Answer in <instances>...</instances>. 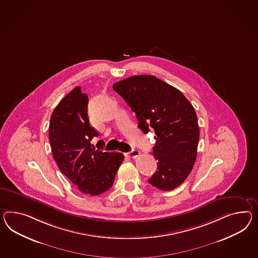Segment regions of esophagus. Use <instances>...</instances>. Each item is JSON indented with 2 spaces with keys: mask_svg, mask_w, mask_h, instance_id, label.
I'll return each mask as SVG.
<instances>
[{
  "mask_svg": "<svg viewBox=\"0 0 258 258\" xmlns=\"http://www.w3.org/2000/svg\"><path fill=\"white\" fill-rule=\"evenodd\" d=\"M126 155L130 158H137L138 156H139V152L138 150H132L131 152H127Z\"/></svg>",
  "mask_w": 258,
  "mask_h": 258,
  "instance_id": "obj_1",
  "label": "esophagus"
}]
</instances>
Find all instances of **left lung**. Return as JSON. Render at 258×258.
Instances as JSON below:
<instances>
[{
    "instance_id": "left-lung-1",
    "label": "left lung",
    "mask_w": 258,
    "mask_h": 258,
    "mask_svg": "<svg viewBox=\"0 0 258 258\" xmlns=\"http://www.w3.org/2000/svg\"><path fill=\"white\" fill-rule=\"evenodd\" d=\"M113 89L136 113L139 128L156 135L152 151L157 170L148 181L162 191L175 189L197 159L199 127L194 106L178 89L150 75L127 78Z\"/></svg>"
}]
</instances>
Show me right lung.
I'll use <instances>...</instances> for the list:
<instances>
[{"instance_id": "right-lung-1", "label": "right lung", "mask_w": 258, "mask_h": 258, "mask_svg": "<svg viewBox=\"0 0 258 258\" xmlns=\"http://www.w3.org/2000/svg\"><path fill=\"white\" fill-rule=\"evenodd\" d=\"M88 102L80 86L61 99L50 118L49 143L60 172L81 192L98 196L112 186L124 156L96 150L91 144L98 133L90 124Z\"/></svg>"}]
</instances>
